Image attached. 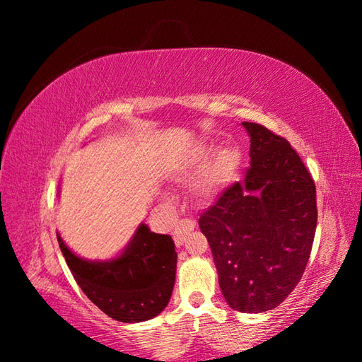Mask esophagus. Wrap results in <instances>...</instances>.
<instances>
[{"mask_svg": "<svg viewBox=\"0 0 362 362\" xmlns=\"http://www.w3.org/2000/svg\"><path fill=\"white\" fill-rule=\"evenodd\" d=\"M194 228H196V221L193 219H182L177 222L175 230H174V243L177 247L185 243L188 233L193 232Z\"/></svg>", "mask_w": 362, "mask_h": 362, "instance_id": "obj_1", "label": "esophagus"}]
</instances>
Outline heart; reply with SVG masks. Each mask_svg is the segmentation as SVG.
Masks as SVG:
<instances>
[{"instance_id":"obj_1","label":"heart","mask_w":362,"mask_h":362,"mask_svg":"<svg viewBox=\"0 0 362 362\" xmlns=\"http://www.w3.org/2000/svg\"><path fill=\"white\" fill-rule=\"evenodd\" d=\"M210 151L211 149L206 148V146L196 149L193 156L188 157V160L177 171L175 179L179 182H188L193 179L199 173V169L205 163V160L209 158ZM238 165H240V158H238V153L233 149H221L211 160L206 171L201 175V179L196 182L193 193L197 201L209 202L216 197L233 180L238 171Z\"/></svg>"}]
</instances>
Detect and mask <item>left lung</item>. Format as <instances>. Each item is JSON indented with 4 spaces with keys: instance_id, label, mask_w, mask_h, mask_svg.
Masks as SVG:
<instances>
[{
    "instance_id": "1",
    "label": "left lung",
    "mask_w": 362,
    "mask_h": 362,
    "mask_svg": "<svg viewBox=\"0 0 362 362\" xmlns=\"http://www.w3.org/2000/svg\"><path fill=\"white\" fill-rule=\"evenodd\" d=\"M250 168L201 214L222 294L233 310L266 313L279 306L303 275L317 226L316 187L284 138L255 122Z\"/></svg>"
}]
</instances>
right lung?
Returning a JSON list of instances; mask_svg holds the SVG:
<instances>
[{"mask_svg":"<svg viewBox=\"0 0 362 362\" xmlns=\"http://www.w3.org/2000/svg\"><path fill=\"white\" fill-rule=\"evenodd\" d=\"M57 241L83 294L109 317L135 324L166 308L177 267L175 245L169 235L153 233L140 224L119 255L95 261L76 255L59 233Z\"/></svg>","mask_w":362,"mask_h":362,"instance_id":"add662e5","label":"right lung"}]
</instances>
